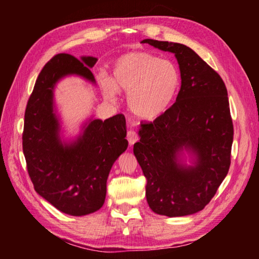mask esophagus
Segmentation results:
<instances>
[{
  "instance_id": "1",
  "label": "esophagus",
  "mask_w": 259,
  "mask_h": 259,
  "mask_svg": "<svg viewBox=\"0 0 259 259\" xmlns=\"http://www.w3.org/2000/svg\"><path fill=\"white\" fill-rule=\"evenodd\" d=\"M126 139H128L130 145H134V144L138 140V135L136 134L134 130H129L128 134H126Z\"/></svg>"
}]
</instances>
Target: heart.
Wrapping results in <instances>:
<instances>
[{
    "label": "heart",
    "mask_w": 259,
    "mask_h": 259,
    "mask_svg": "<svg viewBox=\"0 0 259 259\" xmlns=\"http://www.w3.org/2000/svg\"><path fill=\"white\" fill-rule=\"evenodd\" d=\"M105 98L114 100L119 91L128 93L131 111L140 119L154 120L171 107L182 76L172 61L148 52L136 51L114 61L112 77L99 76Z\"/></svg>",
    "instance_id": "obj_1"
}]
</instances>
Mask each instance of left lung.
<instances>
[{"label":"left lung","mask_w":259,"mask_h":259,"mask_svg":"<svg viewBox=\"0 0 259 259\" xmlns=\"http://www.w3.org/2000/svg\"><path fill=\"white\" fill-rule=\"evenodd\" d=\"M142 43L174 54L182 76L176 103L140 125L134 145L147 179V203L163 216L193 214L210 202L230 169L233 123L225 83L191 48L151 38ZM184 151L192 166L183 162Z\"/></svg>","instance_id":"obj_1"}]
</instances>
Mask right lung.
Segmentation results:
<instances>
[{"label":"right lung","mask_w":259,"mask_h":259,"mask_svg":"<svg viewBox=\"0 0 259 259\" xmlns=\"http://www.w3.org/2000/svg\"><path fill=\"white\" fill-rule=\"evenodd\" d=\"M97 60L56 55L38 74L25 112L23 150L30 181L37 194L71 216H84L103 207L112 165L128 147L122 114L105 121L91 117L71 142L60 137L54 94L57 82L77 75L96 84L90 68Z\"/></svg>","instance_id":"right-lung-1"}]
</instances>
